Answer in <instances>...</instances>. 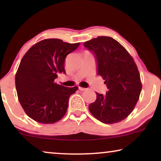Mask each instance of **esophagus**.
Segmentation results:
<instances>
[{
  "label": "esophagus",
  "instance_id": "obj_1",
  "mask_svg": "<svg viewBox=\"0 0 161 161\" xmlns=\"http://www.w3.org/2000/svg\"><path fill=\"white\" fill-rule=\"evenodd\" d=\"M78 89H79V90H80V91H82V92L86 91V90H87L86 88H83V87H80V86L78 87Z\"/></svg>",
  "mask_w": 161,
  "mask_h": 161
}]
</instances>
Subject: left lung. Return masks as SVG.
I'll return each mask as SVG.
<instances>
[{
	"label": "left lung",
	"instance_id": "8db88e82",
	"mask_svg": "<svg viewBox=\"0 0 161 161\" xmlns=\"http://www.w3.org/2000/svg\"><path fill=\"white\" fill-rule=\"evenodd\" d=\"M84 46L94 54L97 73L108 89L104 95L96 92L89 111L105 124L119 122L131 114L139 99L142 85L137 66L126 49L111 37L97 36Z\"/></svg>",
	"mask_w": 161,
	"mask_h": 161
}]
</instances>
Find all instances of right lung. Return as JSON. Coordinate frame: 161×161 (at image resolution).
I'll return each mask as SVG.
<instances>
[{
  "mask_svg": "<svg viewBox=\"0 0 161 161\" xmlns=\"http://www.w3.org/2000/svg\"><path fill=\"white\" fill-rule=\"evenodd\" d=\"M80 43L47 39L32 46L22 58L15 75L19 102L26 114L36 122L51 124L65 115L70 95L78 88L65 87L54 82L64 73L68 54Z\"/></svg>",
  "mask_w": 161,
  "mask_h": 161,
  "instance_id": "obj_1",
  "label": "right lung"
}]
</instances>
